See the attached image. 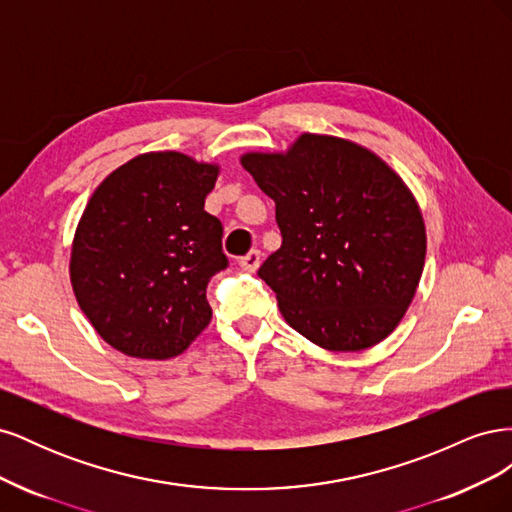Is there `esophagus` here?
Instances as JSON below:
<instances>
[{
    "mask_svg": "<svg viewBox=\"0 0 512 512\" xmlns=\"http://www.w3.org/2000/svg\"><path fill=\"white\" fill-rule=\"evenodd\" d=\"M260 260H262V254H260L258 250H252L250 254H245V256L239 260V265H241L245 271L254 273V271H258V267H260Z\"/></svg>",
    "mask_w": 512,
    "mask_h": 512,
    "instance_id": "esophagus-1",
    "label": "esophagus"
}]
</instances>
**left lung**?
Here are the masks:
<instances>
[{
    "instance_id": "8db88e82",
    "label": "left lung",
    "mask_w": 512,
    "mask_h": 512,
    "mask_svg": "<svg viewBox=\"0 0 512 512\" xmlns=\"http://www.w3.org/2000/svg\"><path fill=\"white\" fill-rule=\"evenodd\" d=\"M243 168L275 200L282 247L258 277L294 331L333 352L389 337L421 280L425 224L412 192L369 149L301 134L286 153H245Z\"/></svg>"
}]
</instances>
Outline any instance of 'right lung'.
<instances>
[{"instance_id":"right-lung-1","label":"right lung","mask_w":512,"mask_h":512,"mask_svg":"<svg viewBox=\"0 0 512 512\" xmlns=\"http://www.w3.org/2000/svg\"><path fill=\"white\" fill-rule=\"evenodd\" d=\"M220 168L177 151L136 156L89 198L70 280L83 314L115 350L170 359L209 320L207 284L228 267L222 222L205 211Z\"/></svg>"}]
</instances>
